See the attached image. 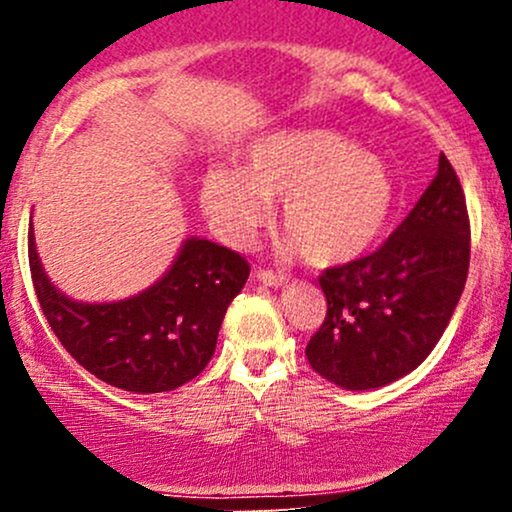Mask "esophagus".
<instances>
[{"mask_svg": "<svg viewBox=\"0 0 512 512\" xmlns=\"http://www.w3.org/2000/svg\"><path fill=\"white\" fill-rule=\"evenodd\" d=\"M257 279H260L264 286H272V289H279V286L286 284V276L272 272V269H260V272H257Z\"/></svg>", "mask_w": 512, "mask_h": 512, "instance_id": "1", "label": "esophagus"}]
</instances>
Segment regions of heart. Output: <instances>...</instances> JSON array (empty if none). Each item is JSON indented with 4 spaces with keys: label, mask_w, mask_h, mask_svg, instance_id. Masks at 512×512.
I'll return each mask as SVG.
<instances>
[{
    "label": "heart",
    "mask_w": 512,
    "mask_h": 512,
    "mask_svg": "<svg viewBox=\"0 0 512 512\" xmlns=\"http://www.w3.org/2000/svg\"><path fill=\"white\" fill-rule=\"evenodd\" d=\"M279 200L286 250L330 267L354 260L380 236L395 207V180L380 156L330 129L264 137L245 151L240 170L211 166L202 207L216 231L243 243Z\"/></svg>",
    "instance_id": "heart-1"
}]
</instances>
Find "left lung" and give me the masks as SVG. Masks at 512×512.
I'll return each instance as SVG.
<instances>
[{
  "label": "left lung",
  "mask_w": 512,
  "mask_h": 512,
  "mask_svg": "<svg viewBox=\"0 0 512 512\" xmlns=\"http://www.w3.org/2000/svg\"><path fill=\"white\" fill-rule=\"evenodd\" d=\"M469 269V216L445 154L397 231L373 255L325 269L327 315L305 356L344 390H375L419 368L443 337Z\"/></svg>",
  "instance_id": "left-lung-1"
}]
</instances>
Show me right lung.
I'll return each instance as SVG.
<instances>
[{
  "label": "right lung",
  "instance_id": "1",
  "mask_svg": "<svg viewBox=\"0 0 512 512\" xmlns=\"http://www.w3.org/2000/svg\"><path fill=\"white\" fill-rule=\"evenodd\" d=\"M28 262L45 320L79 366L137 395L168 392L197 378L216 349L223 315L250 276L238 252L187 238L154 286L113 303L64 296L45 274L28 228Z\"/></svg>",
  "mask_w": 512,
  "mask_h": 512
}]
</instances>
